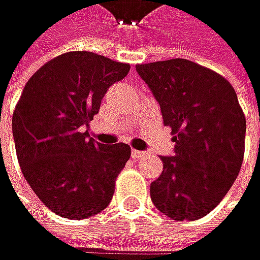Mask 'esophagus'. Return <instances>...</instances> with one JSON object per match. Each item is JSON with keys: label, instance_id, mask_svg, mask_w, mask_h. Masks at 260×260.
<instances>
[{"label": "esophagus", "instance_id": "34e87169", "mask_svg": "<svg viewBox=\"0 0 260 260\" xmlns=\"http://www.w3.org/2000/svg\"><path fill=\"white\" fill-rule=\"evenodd\" d=\"M145 155H146V152H143V151H137V149H133L131 151V157L133 158H142Z\"/></svg>", "mask_w": 260, "mask_h": 260}]
</instances>
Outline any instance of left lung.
<instances>
[{"mask_svg":"<svg viewBox=\"0 0 260 260\" xmlns=\"http://www.w3.org/2000/svg\"><path fill=\"white\" fill-rule=\"evenodd\" d=\"M171 126L174 154L151 183L154 206L177 221L209 215L238 178L247 123L236 91L218 73L192 60L169 59L136 67Z\"/></svg>","mask_w":260,"mask_h":260,"instance_id":"left-lung-1","label":"left lung"}]
</instances>
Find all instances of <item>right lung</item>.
I'll return each instance as SVG.
<instances>
[{
  "label": "right lung",
  "mask_w": 260,
  "mask_h": 260,
  "mask_svg": "<svg viewBox=\"0 0 260 260\" xmlns=\"http://www.w3.org/2000/svg\"><path fill=\"white\" fill-rule=\"evenodd\" d=\"M129 68L95 53L71 51L41 67L22 89L12 118L18 161L33 192L59 216L91 218L112 200L131 148L102 145L85 127L108 88Z\"/></svg>",
  "instance_id": "1"
}]
</instances>
